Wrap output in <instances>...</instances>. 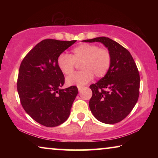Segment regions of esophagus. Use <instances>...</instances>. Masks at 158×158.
I'll list each match as a JSON object with an SVG mask.
<instances>
[{"label":"esophagus","instance_id":"1","mask_svg":"<svg viewBox=\"0 0 158 158\" xmlns=\"http://www.w3.org/2000/svg\"><path fill=\"white\" fill-rule=\"evenodd\" d=\"M82 90H83V88H81V87H78V90H79V92H81Z\"/></svg>","mask_w":158,"mask_h":158}]
</instances>
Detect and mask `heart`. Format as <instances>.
Returning a JSON list of instances; mask_svg holds the SVG:
<instances>
[{
    "label": "heart",
    "mask_w": 158,
    "mask_h": 158,
    "mask_svg": "<svg viewBox=\"0 0 158 158\" xmlns=\"http://www.w3.org/2000/svg\"><path fill=\"white\" fill-rule=\"evenodd\" d=\"M57 66L65 76L74 73L76 64H81V72L67 78L69 85L83 87L94 78L102 77L106 74L111 63V55L109 50L98 46L83 44L75 47L72 55L61 53L57 57Z\"/></svg>",
    "instance_id": "b5f03b06"
}]
</instances>
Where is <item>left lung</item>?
Instances as JSON below:
<instances>
[{
    "label": "left lung",
    "instance_id": "left-lung-1",
    "mask_svg": "<svg viewBox=\"0 0 158 158\" xmlns=\"http://www.w3.org/2000/svg\"><path fill=\"white\" fill-rule=\"evenodd\" d=\"M85 42H101L110 52L111 63L105 76L90 85L89 107L95 118L104 124H116L126 118L137 102L140 78L132 56L124 47L101 36Z\"/></svg>",
    "mask_w": 158,
    "mask_h": 158
}]
</instances>
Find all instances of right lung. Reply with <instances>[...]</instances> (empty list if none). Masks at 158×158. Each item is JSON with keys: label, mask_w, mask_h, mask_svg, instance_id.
<instances>
[{"label": "right lung", "mask_w": 158, "mask_h": 158, "mask_svg": "<svg viewBox=\"0 0 158 158\" xmlns=\"http://www.w3.org/2000/svg\"><path fill=\"white\" fill-rule=\"evenodd\" d=\"M76 42L44 40L23 58L19 68L17 90L25 111L36 122L47 127L68 119L78 90L62 89L64 75L57 66L60 54Z\"/></svg>", "instance_id": "add662e5"}]
</instances>
